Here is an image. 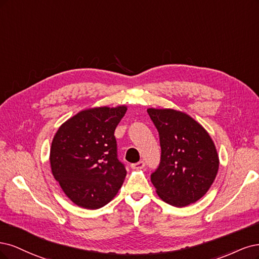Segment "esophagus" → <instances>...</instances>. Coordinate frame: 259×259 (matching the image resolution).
I'll return each instance as SVG.
<instances>
[{"label":"esophagus","mask_w":259,"mask_h":259,"mask_svg":"<svg viewBox=\"0 0 259 259\" xmlns=\"http://www.w3.org/2000/svg\"><path fill=\"white\" fill-rule=\"evenodd\" d=\"M144 165H145V162L143 160H141V161H139L137 163H132L131 164V168L132 169H143Z\"/></svg>","instance_id":"34e87169"}]
</instances>
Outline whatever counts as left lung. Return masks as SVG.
Segmentation results:
<instances>
[{
  "mask_svg": "<svg viewBox=\"0 0 259 259\" xmlns=\"http://www.w3.org/2000/svg\"><path fill=\"white\" fill-rule=\"evenodd\" d=\"M159 132L161 160L151 180L165 203L183 207L210 189L220 158L207 131L188 114L173 108H147Z\"/></svg>",
  "mask_w": 259,
  "mask_h": 259,
  "instance_id": "1",
  "label": "left lung"
}]
</instances>
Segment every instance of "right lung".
I'll return each instance as SVG.
<instances>
[{"label": "right lung", "mask_w": 259, "mask_h": 259, "mask_svg": "<svg viewBox=\"0 0 259 259\" xmlns=\"http://www.w3.org/2000/svg\"><path fill=\"white\" fill-rule=\"evenodd\" d=\"M126 112V105L87 108L57 130L51 169L74 204L97 210L117 195L127 171L117 158L114 132Z\"/></svg>", "instance_id": "right-lung-1"}]
</instances>
